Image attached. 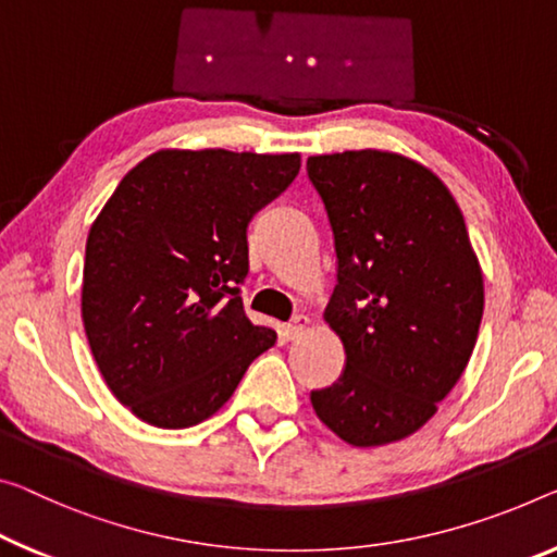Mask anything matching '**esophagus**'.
Here are the masks:
<instances>
[{"label":"esophagus","instance_id":"esophagus-1","mask_svg":"<svg viewBox=\"0 0 557 557\" xmlns=\"http://www.w3.org/2000/svg\"><path fill=\"white\" fill-rule=\"evenodd\" d=\"M306 329H308V319H306V315H296L294 321L286 323V326H284V336H286L288 341H294V338H298V336H304Z\"/></svg>","mask_w":557,"mask_h":557}]
</instances>
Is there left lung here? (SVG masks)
Returning <instances> with one entry per match:
<instances>
[{
    "label": "left lung",
    "instance_id": "left-lung-1",
    "mask_svg": "<svg viewBox=\"0 0 557 557\" xmlns=\"http://www.w3.org/2000/svg\"><path fill=\"white\" fill-rule=\"evenodd\" d=\"M336 249L329 326L346 368L311 391L350 446L406 438L431 421L473 354L483 273L463 213L433 171L388 151L308 157Z\"/></svg>",
    "mask_w": 557,
    "mask_h": 557
}]
</instances>
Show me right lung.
<instances>
[{"label":"right lung","instance_id":"add662e5","mask_svg":"<svg viewBox=\"0 0 557 557\" xmlns=\"http://www.w3.org/2000/svg\"><path fill=\"white\" fill-rule=\"evenodd\" d=\"M298 169V153L164 149L119 182L87 238L82 319L136 418L174 431L207 421L276 344L244 311L246 231Z\"/></svg>","mask_w":557,"mask_h":557}]
</instances>
